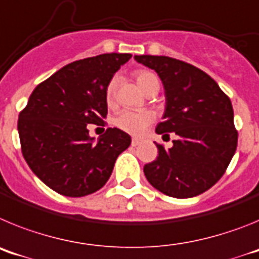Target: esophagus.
I'll return each instance as SVG.
<instances>
[{
	"label": "esophagus",
	"mask_w": 259,
	"mask_h": 259,
	"mask_svg": "<svg viewBox=\"0 0 259 259\" xmlns=\"http://www.w3.org/2000/svg\"><path fill=\"white\" fill-rule=\"evenodd\" d=\"M132 146H137L139 145V144H140V140H139V139H132Z\"/></svg>",
	"instance_id": "34e87169"
}]
</instances>
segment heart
<instances>
[{"label": "heart", "mask_w": 259, "mask_h": 259, "mask_svg": "<svg viewBox=\"0 0 259 259\" xmlns=\"http://www.w3.org/2000/svg\"><path fill=\"white\" fill-rule=\"evenodd\" d=\"M136 81L141 91L148 93L153 88H159V81L153 72L146 70H140L136 72ZM116 93V79L110 80L106 88L107 104H113ZM154 122V115L150 111H132V110H122L114 119V123L118 128L124 132L140 136Z\"/></svg>", "instance_id": "b5f03b06"}]
</instances>
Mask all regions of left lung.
Masks as SVG:
<instances>
[{"label":"left lung","mask_w":259,"mask_h":259,"mask_svg":"<svg viewBox=\"0 0 259 259\" xmlns=\"http://www.w3.org/2000/svg\"><path fill=\"white\" fill-rule=\"evenodd\" d=\"M162 80L166 107L155 132L178 139L144 166L150 184L170 197L189 198L206 192L223 176L237 146L231 100L200 68L164 56H135Z\"/></svg>","instance_id":"1"}]
</instances>
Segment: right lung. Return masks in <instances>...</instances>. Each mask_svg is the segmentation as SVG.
<instances>
[{
	"instance_id": "right-lung-1",
	"label": "right lung",
	"mask_w": 259,
	"mask_h": 259,
	"mask_svg": "<svg viewBox=\"0 0 259 259\" xmlns=\"http://www.w3.org/2000/svg\"><path fill=\"white\" fill-rule=\"evenodd\" d=\"M131 57L106 53L72 62L38 84L20 111L23 157L57 193L83 197L101 189L131 145V136L119 128H107L97 143L87 128L105 124L107 84Z\"/></svg>"
}]
</instances>
